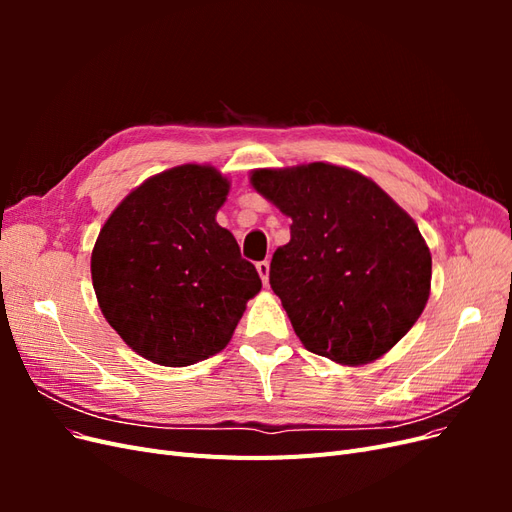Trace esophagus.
<instances>
[{
    "label": "esophagus",
    "mask_w": 512,
    "mask_h": 512,
    "mask_svg": "<svg viewBox=\"0 0 512 512\" xmlns=\"http://www.w3.org/2000/svg\"><path fill=\"white\" fill-rule=\"evenodd\" d=\"M256 271H258V275H260V280H262V284H269V271H271V265H269V260H260L258 265H256Z\"/></svg>",
    "instance_id": "1"
}]
</instances>
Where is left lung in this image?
<instances>
[{"label": "left lung", "instance_id": "8db88e82", "mask_svg": "<svg viewBox=\"0 0 512 512\" xmlns=\"http://www.w3.org/2000/svg\"><path fill=\"white\" fill-rule=\"evenodd\" d=\"M250 181L292 220L269 282L301 344L339 365L380 359L429 299L431 254L416 222L344 166L256 168Z\"/></svg>", "mask_w": 512, "mask_h": 512}]
</instances>
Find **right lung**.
<instances>
[{
  "label": "right lung",
  "mask_w": 512,
  "mask_h": 512,
  "mask_svg": "<svg viewBox=\"0 0 512 512\" xmlns=\"http://www.w3.org/2000/svg\"><path fill=\"white\" fill-rule=\"evenodd\" d=\"M228 190L213 166L181 164L138 185L100 230L91 252L98 305L151 363L188 367L222 352L262 288L215 222Z\"/></svg>",
  "instance_id": "add662e5"
}]
</instances>
